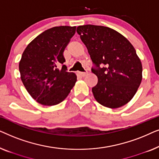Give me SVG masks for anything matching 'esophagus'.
<instances>
[{
    "instance_id": "1",
    "label": "esophagus",
    "mask_w": 159,
    "mask_h": 159,
    "mask_svg": "<svg viewBox=\"0 0 159 159\" xmlns=\"http://www.w3.org/2000/svg\"><path fill=\"white\" fill-rule=\"evenodd\" d=\"M79 74L82 76V77H85L88 73H87V72H79Z\"/></svg>"
}]
</instances>
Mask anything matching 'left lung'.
<instances>
[{"label": "left lung", "mask_w": 159, "mask_h": 159, "mask_svg": "<svg viewBox=\"0 0 159 159\" xmlns=\"http://www.w3.org/2000/svg\"><path fill=\"white\" fill-rule=\"evenodd\" d=\"M77 32L85 45L98 83L92 88L102 106L116 108L135 94L142 81L143 67L129 41L116 30L103 26H79Z\"/></svg>", "instance_id": "obj_1"}]
</instances>
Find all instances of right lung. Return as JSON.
<instances>
[{
  "label": "right lung",
  "instance_id": "obj_1",
  "mask_svg": "<svg viewBox=\"0 0 159 159\" xmlns=\"http://www.w3.org/2000/svg\"><path fill=\"white\" fill-rule=\"evenodd\" d=\"M75 31L76 27H52L36 37L23 52L19 65L21 80L32 98L42 105L60 103L77 82L75 74L66 71L63 55Z\"/></svg>",
  "mask_w": 159,
  "mask_h": 159
}]
</instances>
